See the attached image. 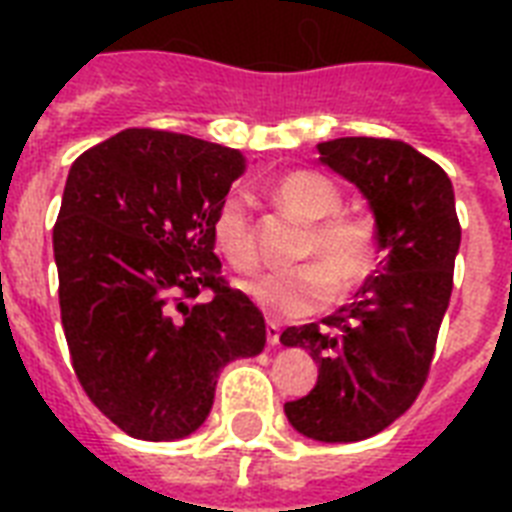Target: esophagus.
Masks as SVG:
<instances>
[{
    "instance_id": "34e87169",
    "label": "esophagus",
    "mask_w": 512,
    "mask_h": 512,
    "mask_svg": "<svg viewBox=\"0 0 512 512\" xmlns=\"http://www.w3.org/2000/svg\"><path fill=\"white\" fill-rule=\"evenodd\" d=\"M265 335H268V345H279V337H281V329L279 324L273 319H265Z\"/></svg>"
}]
</instances>
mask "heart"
Wrapping results in <instances>:
<instances>
[{"instance_id": "b5f03b06", "label": "heart", "mask_w": 512, "mask_h": 512, "mask_svg": "<svg viewBox=\"0 0 512 512\" xmlns=\"http://www.w3.org/2000/svg\"><path fill=\"white\" fill-rule=\"evenodd\" d=\"M273 201L305 223L300 257L319 260L289 271H271L244 284L260 308L276 316L300 319L327 308L337 289L361 287L380 263V233L372 217L342 212V193L327 175L295 170L281 175L273 185ZM212 241L223 260L236 271H252L260 263L257 233L252 223L249 196L231 191L212 217Z\"/></svg>"}]
</instances>
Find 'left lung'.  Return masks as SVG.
<instances>
[{
	"mask_svg": "<svg viewBox=\"0 0 512 512\" xmlns=\"http://www.w3.org/2000/svg\"><path fill=\"white\" fill-rule=\"evenodd\" d=\"M327 164L364 193L380 233V271L321 324L287 327L281 342L319 364L308 396L287 401L292 428L350 444L385 430L428 380L449 308L460 220L452 180L433 159L390 138L319 143Z\"/></svg>",
	"mask_w": 512,
	"mask_h": 512,
	"instance_id": "left-lung-1",
	"label": "left lung"
}]
</instances>
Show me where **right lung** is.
<instances>
[{
	"label": "right lung",
	"mask_w": 512,
	"mask_h": 512,
	"mask_svg": "<svg viewBox=\"0 0 512 512\" xmlns=\"http://www.w3.org/2000/svg\"><path fill=\"white\" fill-rule=\"evenodd\" d=\"M244 170L236 148L138 127L71 164L52 228L60 321L84 393L127 436H191L220 369L265 348L263 313L225 284L212 241Z\"/></svg>",
	"instance_id": "add662e5"
}]
</instances>
